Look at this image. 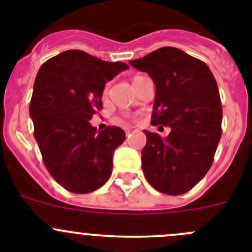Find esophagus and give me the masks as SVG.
Instances as JSON below:
<instances>
[{"instance_id": "obj_1", "label": "esophagus", "mask_w": 252, "mask_h": 252, "mask_svg": "<svg viewBox=\"0 0 252 252\" xmlns=\"http://www.w3.org/2000/svg\"><path fill=\"white\" fill-rule=\"evenodd\" d=\"M133 130H134L133 126H129V128L126 129V135H130V134L133 133Z\"/></svg>"}]
</instances>
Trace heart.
<instances>
[{"label":"heart","instance_id":"obj_1","mask_svg":"<svg viewBox=\"0 0 252 252\" xmlns=\"http://www.w3.org/2000/svg\"><path fill=\"white\" fill-rule=\"evenodd\" d=\"M141 78H144V75H135V77L133 78V84H135L136 81H138V80H140Z\"/></svg>","mask_w":252,"mask_h":252}]
</instances>
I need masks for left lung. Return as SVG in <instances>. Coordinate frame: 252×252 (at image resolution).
<instances>
[{"mask_svg": "<svg viewBox=\"0 0 252 252\" xmlns=\"http://www.w3.org/2000/svg\"><path fill=\"white\" fill-rule=\"evenodd\" d=\"M130 64L146 72L156 85L151 124L171 128L166 138L144 130L145 178L157 191L185 194L212 166L222 135L216 79L205 62L175 47H161Z\"/></svg>", "mask_w": 252, "mask_h": 252, "instance_id": "left-lung-1", "label": "left lung"}]
</instances>
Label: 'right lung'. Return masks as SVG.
I'll use <instances>...</instances> for the list:
<instances>
[{
  "label": "right lung",
  "instance_id": "obj_1",
  "mask_svg": "<svg viewBox=\"0 0 252 252\" xmlns=\"http://www.w3.org/2000/svg\"><path fill=\"white\" fill-rule=\"evenodd\" d=\"M128 68L69 50L47 60L37 72L29 107L34 136L45 167L68 191L88 194L110 178L113 152L126 133L119 126L97 131L90 119L102 108L106 81Z\"/></svg>",
  "mask_w": 252,
  "mask_h": 252
}]
</instances>
